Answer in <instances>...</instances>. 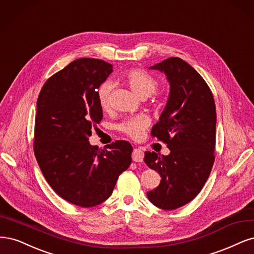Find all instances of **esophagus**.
I'll return each instance as SVG.
<instances>
[{
  "label": "esophagus",
  "instance_id": "1",
  "mask_svg": "<svg viewBox=\"0 0 254 254\" xmlns=\"http://www.w3.org/2000/svg\"><path fill=\"white\" fill-rule=\"evenodd\" d=\"M143 157H144V154H143L142 150H140V149H134L133 154H132V158H133L134 161L141 162L143 160Z\"/></svg>",
  "mask_w": 254,
  "mask_h": 254
}]
</instances>
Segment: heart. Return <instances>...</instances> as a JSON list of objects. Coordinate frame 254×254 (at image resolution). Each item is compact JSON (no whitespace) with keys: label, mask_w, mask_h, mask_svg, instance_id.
Listing matches in <instances>:
<instances>
[{"label":"heart","mask_w":254,"mask_h":254,"mask_svg":"<svg viewBox=\"0 0 254 254\" xmlns=\"http://www.w3.org/2000/svg\"><path fill=\"white\" fill-rule=\"evenodd\" d=\"M126 80L130 89L140 98H148L152 96L158 87L157 81L155 80L148 72L141 69H133L127 73ZM114 84L111 81H105L98 89V100L103 110H108L111 102V94ZM150 118L145 115H138L128 118L120 126L124 133L137 139L140 137L143 130L149 127Z\"/></svg>","instance_id":"obj_1"}]
</instances>
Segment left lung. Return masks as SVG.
<instances>
[{
    "mask_svg": "<svg viewBox=\"0 0 254 254\" xmlns=\"http://www.w3.org/2000/svg\"><path fill=\"white\" fill-rule=\"evenodd\" d=\"M150 69L165 73L170 93L152 135L167 143L169 155L144 153V162L158 172L159 186L146 193L160 209L174 210L191 201L210 175L214 162L216 110L209 86L190 64L177 57Z\"/></svg>",
    "mask_w": 254,
    "mask_h": 254,
    "instance_id": "left-lung-1",
    "label": "left lung"
}]
</instances>
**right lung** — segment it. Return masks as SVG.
I'll list each match as a JSON object with an SVG mask.
<instances>
[{
	"label": "right lung",
	"instance_id": "add662e5",
	"mask_svg": "<svg viewBox=\"0 0 254 254\" xmlns=\"http://www.w3.org/2000/svg\"><path fill=\"white\" fill-rule=\"evenodd\" d=\"M113 71L102 60H75L48 79L37 101L34 151L53 190L79 207L108 199L132 161L130 143L118 140L99 151L88 137L102 120L98 89Z\"/></svg>",
	"mask_w": 254,
	"mask_h": 254
}]
</instances>
